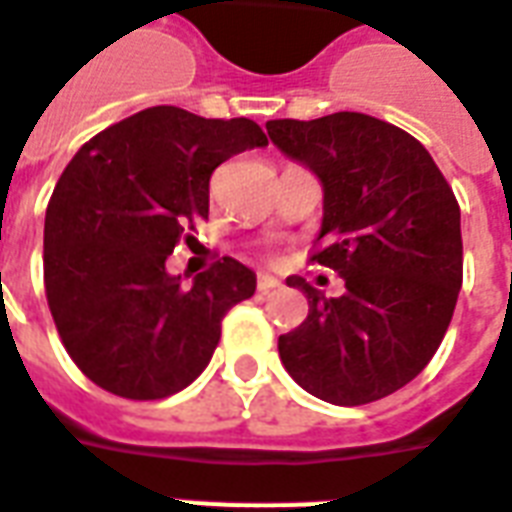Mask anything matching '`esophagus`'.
<instances>
[{
    "label": "esophagus",
    "mask_w": 512,
    "mask_h": 512,
    "mask_svg": "<svg viewBox=\"0 0 512 512\" xmlns=\"http://www.w3.org/2000/svg\"><path fill=\"white\" fill-rule=\"evenodd\" d=\"M279 285H282V282H279L276 276H271V274H260V276H257V290H260V293L276 290V287H279Z\"/></svg>",
    "instance_id": "1"
}]
</instances>
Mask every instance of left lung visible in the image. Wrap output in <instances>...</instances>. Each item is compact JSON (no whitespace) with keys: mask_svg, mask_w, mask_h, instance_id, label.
<instances>
[{"mask_svg":"<svg viewBox=\"0 0 512 512\" xmlns=\"http://www.w3.org/2000/svg\"><path fill=\"white\" fill-rule=\"evenodd\" d=\"M268 138L323 184L312 257L344 279L339 298L290 276L309 314L279 336L306 393L358 407L415 380L448 331L461 290V211L418 140L366 113L276 119Z\"/></svg>","mask_w":512,"mask_h":512,"instance_id":"1","label":"left lung"}]
</instances>
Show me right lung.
Returning a JSON list of instances; mask_svg holds the SVG:
<instances>
[{
  "label": "right lung",
  "instance_id": "add662e5",
  "mask_svg": "<svg viewBox=\"0 0 512 512\" xmlns=\"http://www.w3.org/2000/svg\"><path fill=\"white\" fill-rule=\"evenodd\" d=\"M268 146L249 119L157 105L83 143L45 211V295L75 366L124 399L187 388L217 350L222 317L255 295L252 268L225 257L184 285L168 255L208 217L211 173Z\"/></svg>",
  "mask_w": 512,
  "mask_h": 512
}]
</instances>
